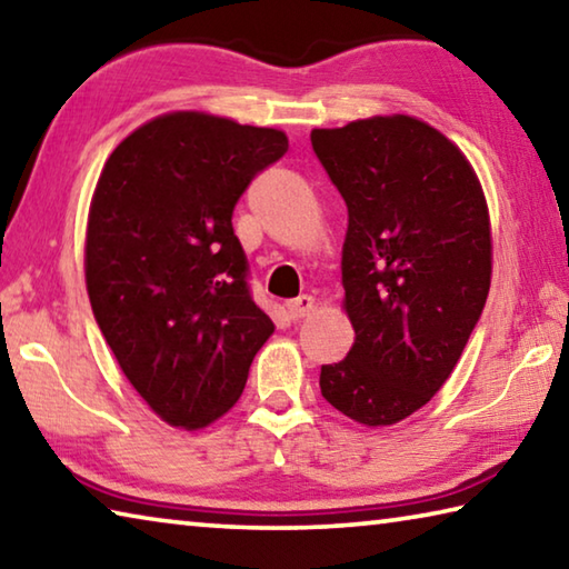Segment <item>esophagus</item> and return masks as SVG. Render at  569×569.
<instances>
[{
	"mask_svg": "<svg viewBox=\"0 0 569 569\" xmlns=\"http://www.w3.org/2000/svg\"><path fill=\"white\" fill-rule=\"evenodd\" d=\"M286 311L293 321H298V319H306V316H311L316 311V303L311 296H298L293 301L286 303Z\"/></svg>",
	"mask_w": 569,
	"mask_h": 569,
	"instance_id": "1",
	"label": "esophagus"
}]
</instances>
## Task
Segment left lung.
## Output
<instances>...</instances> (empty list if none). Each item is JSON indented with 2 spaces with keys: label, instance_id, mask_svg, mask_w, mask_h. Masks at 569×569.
Instances as JSON below:
<instances>
[{
  "label": "left lung",
  "instance_id": "8db88e82",
  "mask_svg": "<svg viewBox=\"0 0 569 569\" xmlns=\"http://www.w3.org/2000/svg\"><path fill=\"white\" fill-rule=\"evenodd\" d=\"M349 208L341 250L353 346L321 366L323 399L361 427H391L451 377L492 283V223L475 168L411 114L311 130Z\"/></svg>",
  "mask_w": 569,
  "mask_h": 569
}]
</instances>
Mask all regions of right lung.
Listing matches in <instances>:
<instances>
[{"label": "right lung", "instance_id": "obj_1", "mask_svg": "<svg viewBox=\"0 0 569 569\" xmlns=\"http://www.w3.org/2000/svg\"><path fill=\"white\" fill-rule=\"evenodd\" d=\"M283 130L176 110L104 160L84 233V283L124 379L170 427L233 409L276 331L248 293L233 208L283 158Z\"/></svg>", "mask_w": 569, "mask_h": 569}]
</instances>
